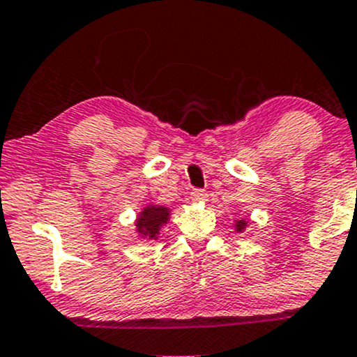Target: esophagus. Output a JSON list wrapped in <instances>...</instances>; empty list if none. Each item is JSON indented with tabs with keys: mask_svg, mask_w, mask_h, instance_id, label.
Here are the masks:
<instances>
[{
	"mask_svg": "<svg viewBox=\"0 0 357 357\" xmlns=\"http://www.w3.org/2000/svg\"><path fill=\"white\" fill-rule=\"evenodd\" d=\"M208 198V193L205 190H191L190 191V199L191 202H205Z\"/></svg>",
	"mask_w": 357,
	"mask_h": 357,
	"instance_id": "34e87169",
	"label": "esophagus"
}]
</instances>
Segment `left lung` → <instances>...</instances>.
Masks as SVG:
<instances>
[{"mask_svg":"<svg viewBox=\"0 0 357 357\" xmlns=\"http://www.w3.org/2000/svg\"><path fill=\"white\" fill-rule=\"evenodd\" d=\"M245 225H248V223H245V220H238V222L236 223V229H237V232H242V230L245 229Z\"/></svg>","mask_w":357,"mask_h":357,"instance_id":"obj_1","label":"left lung"}]
</instances>
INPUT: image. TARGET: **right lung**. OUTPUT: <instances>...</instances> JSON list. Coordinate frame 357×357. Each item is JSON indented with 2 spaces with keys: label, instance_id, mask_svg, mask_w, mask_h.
I'll return each mask as SVG.
<instances>
[{
  "label": "right lung",
  "instance_id": "obj_1",
  "mask_svg": "<svg viewBox=\"0 0 357 357\" xmlns=\"http://www.w3.org/2000/svg\"><path fill=\"white\" fill-rule=\"evenodd\" d=\"M169 220V208L159 205H149L140 211L137 218V232L146 238H158L160 227Z\"/></svg>",
  "mask_w": 357,
  "mask_h": 357
}]
</instances>
